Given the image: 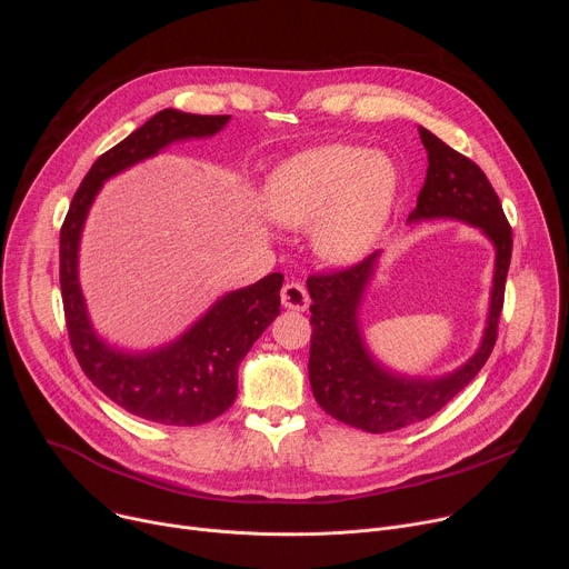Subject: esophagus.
Returning a JSON list of instances; mask_svg holds the SVG:
<instances>
[{"mask_svg":"<svg viewBox=\"0 0 569 569\" xmlns=\"http://www.w3.org/2000/svg\"><path fill=\"white\" fill-rule=\"evenodd\" d=\"M281 303L288 308V310H306L308 303H310V297L306 292V288L297 281L292 283H286L281 288Z\"/></svg>","mask_w":569,"mask_h":569,"instance_id":"34e87169","label":"esophagus"}]
</instances>
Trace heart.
Returning a JSON list of instances; mask_svg holds the SVG:
<instances>
[{"mask_svg":"<svg viewBox=\"0 0 569 569\" xmlns=\"http://www.w3.org/2000/svg\"><path fill=\"white\" fill-rule=\"evenodd\" d=\"M398 193V171L382 152L351 143L301 150L270 173L263 202L272 220L310 229L312 252L333 268L362 261L382 236Z\"/></svg>","mask_w":569,"mask_h":569,"instance_id":"heart-1","label":"heart"}]
</instances>
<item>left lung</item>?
Wrapping results in <instances>:
<instances>
[{
    "label": "left lung",
    "mask_w": 569,
    "mask_h": 569,
    "mask_svg": "<svg viewBox=\"0 0 569 569\" xmlns=\"http://www.w3.org/2000/svg\"><path fill=\"white\" fill-rule=\"evenodd\" d=\"M419 134L428 150V173L408 222L450 218L477 227L496 248L493 288L477 351L455 371L426 378L380 365L365 342L360 306L376 274L380 252L353 268L308 279L306 286L312 299L308 378L315 400L333 419L371 435L430 419L479 373L498 340L513 250L511 227L483 171L430 130L419 128Z\"/></svg>",
    "instance_id": "8db88e82"
}]
</instances>
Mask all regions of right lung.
<instances>
[{
  "label": "right lung",
  "instance_id": "right-lung-1",
  "mask_svg": "<svg viewBox=\"0 0 569 569\" xmlns=\"http://www.w3.org/2000/svg\"><path fill=\"white\" fill-rule=\"evenodd\" d=\"M229 117L167 108L103 152L80 182L60 229V290L71 349L86 376L126 412L161 426H200L231 408L238 365L274 321L283 274L222 295L169 345L128 351L108 345L94 329L78 281L80 236L103 182L176 141L213 137Z\"/></svg>",
  "mask_w": 569,
  "mask_h": 569
}]
</instances>
